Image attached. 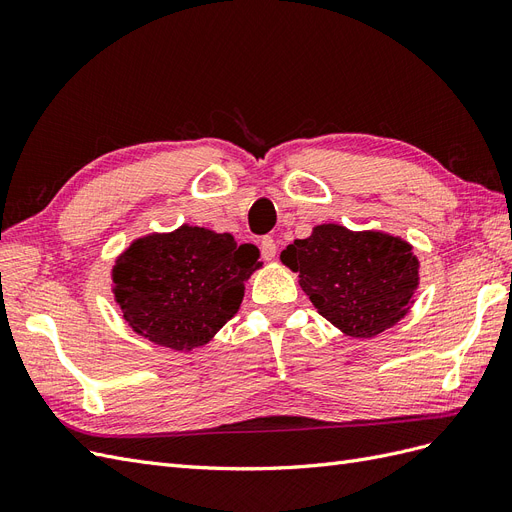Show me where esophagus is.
Listing matches in <instances>:
<instances>
[{"mask_svg":"<svg viewBox=\"0 0 512 512\" xmlns=\"http://www.w3.org/2000/svg\"><path fill=\"white\" fill-rule=\"evenodd\" d=\"M275 241L271 239V237H265L260 241V254H262V258L265 260H273L275 258Z\"/></svg>","mask_w":512,"mask_h":512,"instance_id":"34e87169","label":"esophagus"}]
</instances>
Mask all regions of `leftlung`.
I'll use <instances>...</instances> for the list:
<instances>
[{"label": "left lung", "instance_id": "obj_1", "mask_svg": "<svg viewBox=\"0 0 512 512\" xmlns=\"http://www.w3.org/2000/svg\"><path fill=\"white\" fill-rule=\"evenodd\" d=\"M280 260L299 273V286L318 314L356 339L376 337L410 312L421 267L401 237L339 224L314 226Z\"/></svg>", "mask_w": 512, "mask_h": 512}]
</instances>
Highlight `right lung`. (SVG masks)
<instances>
[{
  "label": "right lung",
  "mask_w": 512,
  "mask_h": 512,
  "mask_svg": "<svg viewBox=\"0 0 512 512\" xmlns=\"http://www.w3.org/2000/svg\"><path fill=\"white\" fill-rule=\"evenodd\" d=\"M252 243L183 224L134 239L111 271L128 327L156 346L190 352L239 312L245 282L262 267Z\"/></svg>",
  "instance_id": "obj_1"
}]
</instances>
